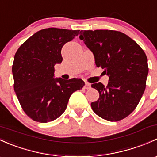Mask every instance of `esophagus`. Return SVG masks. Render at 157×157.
Here are the masks:
<instances>
[{"instance_id": "esophagus-1", "label": "esophagus", "mask_w": 157, "mask_h": 157, "mask_svg": "<svg viewBox=\"0 0 157 157\" xmlns=\"http://www.w3.org/2000/svg\"><path fill=\"white\" fill-rule=\"evenodd\" d=\"M84 88H85L86 90H90V89L91 88V84L89 83H86V82L85 86H84Z\"/></svg>"}]
</instances>
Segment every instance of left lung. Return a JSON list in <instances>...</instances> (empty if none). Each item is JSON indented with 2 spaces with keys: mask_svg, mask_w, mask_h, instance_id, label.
I'll return each instance as SVG.
<instances>
[{
  "mask_svg": "<svg viewBox=\"0 0 157 157\" xmlns=\"http://www.w3.org/2000/svg\"><path fill=\"white\" fill-rule=\"evenodd\" d=\"M80 39L92 52L97 67L109 76L107 86L92 84L99 92V98L91 103L92 110L108 121L126 118L136 108L146 88V54L135 40L118 31H81Z\"/></svg>",
  "mask_w": 157,
  "mask_h": 157,
  "instance_id": "8db88e82",
  "label": "left lung"
}]
</instances>
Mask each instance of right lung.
<instances>
[{
  "instance_id": "1",
  "label": "right lung",
  "mask_w": 157,
  "mask_h": 157,
  "mask_svg": "<svg viewBox=\"0 0 157 157\" xmlns=\"http://www.w3.org/2000/svg\"><path fill=\"white\" fill-rule=\"evenodd\" d=\"M80 30L49 28L37 31L16 51L12 71L14 91L25 113L39 123L61 116L71 95L82 90L80 78H54V66L62 62V47Z\"/></svg>"
}]
</instances>
